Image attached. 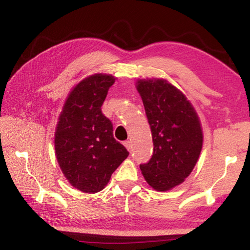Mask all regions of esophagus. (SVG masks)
<instances>
[{
	"mask_svg": "<svg viewBox=\"0 0 250 250\" xmlns=\"http://www.w3.org/2000/svg\"><path fill=\"white\" fill-rule=\"evenodd\" d=\"M124 146L127 148V150L129 151V152H131V142L130 141L124 142Z\"/></svg>",
	"mask_w": 250,
	"mask_h": 250,
	"instance_id": "34e87169",
	"label": "esophagus"
}]
</instances>
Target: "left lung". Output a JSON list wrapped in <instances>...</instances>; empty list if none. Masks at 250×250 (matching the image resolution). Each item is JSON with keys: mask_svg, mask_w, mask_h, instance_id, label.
<instances>
[{"mask_svg": "<svg viewBox=\"0 0 250 250\" xmlns=\"http://www.w3.org/2000/svg\"><path fill=\"white\" fill-rule=\"evenodd\" d=\"M153 141V153L140 165L156 191H168L190 175L201 152L203 135L193 105L178 88L164 79L139 80Z\"/></svg>", "mask_w": 250, "mask_h": 250, "instance_id": "8db88e82", "label": "left lung"}]
</instances>
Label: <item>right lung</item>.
Returning <instances> with one entry per match:
<instances>
[{
	"label": "right lung",
	"mask_w": 250,
	"mask_h": 250,
	"mask_svg": "<svg viewBox=\"0 0 250 250\" xmlns=\"http://www.w3.org/2000/svg\"><path fill=\"white\" fill-rule=\"evenodd\" d=\"M116 78L95 74L70 93L55 131V153L69 183L84 193H97L129 154L113 138L111 121L101 106Z\"/></svg>",
	"instance_id": "1"
}]
</instances>
